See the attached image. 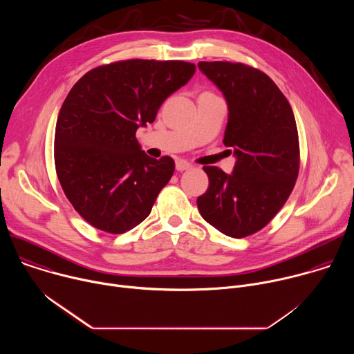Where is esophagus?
<instances>
[{
  "label": "esophagus",
  "mask_w": 354,
  "mask_h": 354,
  "mask_svg": "<svg viewBox=\"0 0 354 354\" xmlns=\"http://www.w3.org/2000/svg\"><path fill=\"white\" fill-rule=\"evenodd\" d=\"M187 169H192V165L183 160H178L176 161V171L179 172H183V171H187Z\"/></svg>",
  "instance_id": "34e87169"
}]
</instances>
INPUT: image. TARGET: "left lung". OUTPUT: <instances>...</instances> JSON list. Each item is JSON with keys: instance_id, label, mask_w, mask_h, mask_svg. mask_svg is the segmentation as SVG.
I'll use <instances>...</instances> for the list:
<instances>
[{"instance_id": "left-lung-1", "label": "left lung", "mask_w": 354, "mask_h": 354, "mask_svg": "<svg viewBox=\"0 0 354 354\" xmlns=\"http://www.w3.org/2000/svg\"><path fill=\"white\" fill-rule=\"evenodd\" d=\"M198 68L228 104L225 147L236 162L231 175L203 167L209 189L197 197L210 225L232 238L266 227L284 206L299 171V142L287 97L263 71L243 63L200 62Z\"/></svg>"}]
</instances>
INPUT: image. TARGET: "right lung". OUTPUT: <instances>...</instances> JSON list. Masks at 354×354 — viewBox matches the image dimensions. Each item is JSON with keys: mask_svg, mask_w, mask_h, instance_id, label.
I'll list each match as a JSON object with an SVG mask.
<instances>
[{"mask_svg": "<svg viewBox=\"0 0 354 354\" xmlns=\"http://www.w3.org/2000/svg\"><path fill=\"white\" fill-rule=\"evenodd\" d=\"M194 71L180 60H122L92 68L68 92L56 124V172L92 227L123 234L149 216L175 162L148 157L136 131Z\"/></svg>", "mask_w": 354, "mask_h": 354, "instance_id": "right-lung-1", "label": "right lung"}]
</instances>
